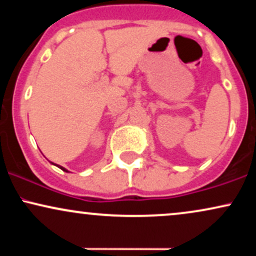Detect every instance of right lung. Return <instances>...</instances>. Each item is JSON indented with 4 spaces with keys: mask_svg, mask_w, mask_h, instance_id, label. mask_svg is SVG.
I'll list each match as a JSON object with an SVG mask.
<instances>
[{
    "mask_svg": "<svg viewBox=\"0 0 256 256\" xmlns=\"http://www.w3.org/2000/svg\"><path fill=\"white\" fill-rule=\"evenodd\" d=\"M60 168H61V170H62V171H66V172H67V170H64V167H60Z\"/></svg>",
    "mask_w": 256,
    "mask_h": 256,
    "instance_id": "right-lung-1",
    "label": "right lung"
}]
</instances>
